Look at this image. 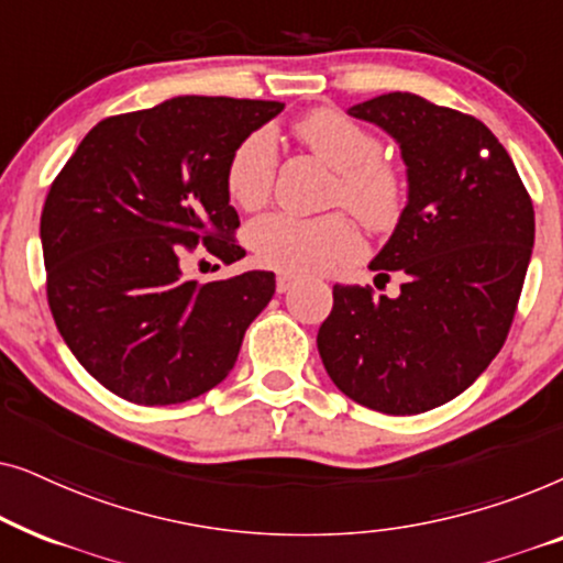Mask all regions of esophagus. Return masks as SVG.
Here are the masks:
<instances>
[{
  "instance_id": "obj_1",
  "label": "esophagus",
  "mask_w": 563,
  "mask_h": 563,
  "mask_svg": "<svg viewBox=\"0 0 563 563\" xmlns=\"http://www.w3.org/2000/svg\"><path fill=\"white\" fill-rule=\"evenodd\" d=\"M295 284H297L295 276H289V274L276 276V291H279V295H287V291L295 289Z\"/></svg>"
}]
</instances>
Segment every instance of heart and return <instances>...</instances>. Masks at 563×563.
I'll return each mask as SVG.
<instances>
[{"label": "heart", "instance_id": "1", "mask_svg": "<svg viewBox=\"0 0 563 563\" xmlns=\"http://www.w3.org/2000/svg\"><path fill=\"white\" fill-rule=\"evenodd\" d=\"M297 133L338 172L335 202H343L374 230L397 225L405 210V179L395 164L379 156L382 143L372 130L338 110H314L299 120ZM276 161L279 151L268 128L253 130L235 145L225 168V187L238 207L258 210L266 202L274 187ZM249 245L261 266L307 276L356 258L364 243L343 212L322 218L274 212L249 228Z\"/></svg>", "mask_w": 563, "mask_h": 563}]
</instances>
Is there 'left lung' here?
<instances>
[{
    "label": "left lung",
    "mask_w": 563,
    "mask_h": 563,
    "mask_svg": "<svg viewBox=\"0 0 563 563\" xmlns=\"http://www.w3.org/2000/svg\"><path fill=\"white\" fill-rule=\"evenodd\" d=\"M395 137L407 205L368 268L399 295L333 287L320 325L325 372L353 402L418 415L472 387L503 349L533 253L536 218L518 168L472 114L410 91L353 104Z\"/></svg>",
    "instance_id": "left-lung-1"
}]
</instances>
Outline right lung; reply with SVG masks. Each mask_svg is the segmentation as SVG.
I'll return each instance as SVG.
<instances>
[{"mask_svg": "<svg viewBox=\"0 0 563 563\" xmlns=\"http://www.w3.org/2000/svg\"><path fill=\"white\" fill-rule=\"evenodd\" d=\"M282 102L174 97L107 118L56 176L41 214L48 305L79 364L135 405H179L225 379L272 302V272L184 279V253L245 251L225 168Z\"/></svg>", "mask_w": 563, "mask_h": 563, "instance_id": "obj_1", "label": "right lung"}]
</instances>
